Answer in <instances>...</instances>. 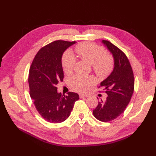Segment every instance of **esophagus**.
Here are the masks:
<instances>
[{
    "label": "esophagus",
    "mask_w": 156,
    "mask_h": 156,
    "mask_svg": "<svg viewBox=\"0 0 156 156\" xmlns=\"http://www.w3.org/2000/svg\"><path fill=\"white\" fill-rule=\"evenodd\" d=\"M88 96V95H86V94H79V97L81 98H87Z\"/></svg>",
    "instance_id": "34e87169"
}]
</instances>
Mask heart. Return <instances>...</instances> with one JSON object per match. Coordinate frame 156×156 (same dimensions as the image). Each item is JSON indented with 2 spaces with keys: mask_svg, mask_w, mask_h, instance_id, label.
<instances>
[{
  "mask_svg": "<svg viewBox=\"0 0 156 156\" xmlns=\"http://www.w3.org/2000/svg\"><path fill=\"white\" fill-rule=\"evenodd\" d=\"M75 51L80 57L92 65L93 69L100 77L108 75L113 68V60L110 56L105 55L102 47L92 43H81L76 46ZM75 58L70 51L64 54L62 58V65L64 72L69 74L72 72L75 64ZM71 87L75 90L84 92L87 91L89 86L95 83L92 77H86L77 75L69 81Z\"/></svg>",
  "mask_w": 156,
  "mask_h": 156,
  "instance_id": "obj_1",
  "label": "heart"
}]
</instances>
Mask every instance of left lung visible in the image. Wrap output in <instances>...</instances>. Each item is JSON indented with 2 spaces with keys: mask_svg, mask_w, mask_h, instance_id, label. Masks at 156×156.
Wrapping results in <instances>:
<instances>
[{
  "mask_svg": "<svg viewBox=\"0 0 156 156\" xmlns=\"http://www.w3.org/2000/svg\"><path fill=\"white\" fill-rule=\"evenodd\" d=\"M101 43L112 55L114 64L110 75L100 83L107 94V100L98 102L93 115L100 121L107 122L124 112L133 95L135 83L133 71L126 55L110 41L102 40Z\"/></svg>",
  "mask_w": 156,
  "mask_h": 156,
  "instance_id": "1",
  "label": "left lung"
}]
</instances>
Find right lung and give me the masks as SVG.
Masks as SVG:
<instances>
[{
    "label": "right lung",
    "mask_w": 156,
    "mask_h": 156,
    "mask_svg": "<svg viewBox=\"0 0 156 156\" xmlns=\"http://www.w3.org/2000/svg\"><path fill=\"white\" fill-rule=\"evenodd\" d=\"M75 41L57 40L42 48L36 54L30 68L29 84L30 96L40 115L51 123L62 122L69 116L77 93L68 92L62 96L56 85L62 81L64 71L62 57Z\"/></svg>",
    "instance_id": "right-lung-1"
}]
</instances>
